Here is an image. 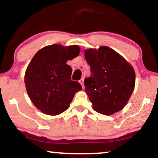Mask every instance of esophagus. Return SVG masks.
Listing matches in <instances>:
<instances>
[{
	"label": "esophagus",
	"mask_w": 158,
	"mask_h": 158,
	"mask_svg": "<svg viewBox=\"0 0 158 158\" xmlns=\"http://www.w3.org/2000/svg\"><path fill=\"white\" fill-rule=\"evenodd\" d=\"M79 83H80L81 85V88H84V79H81L80 80H79Z\"/></svg>",
	"instance_id": "34e87169"
}]
</instances>
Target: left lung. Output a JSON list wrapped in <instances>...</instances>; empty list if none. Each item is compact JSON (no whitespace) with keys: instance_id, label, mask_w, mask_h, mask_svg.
Wrapping results in <instances>:
<instances>
[{"instance_id":"obj_1","label":"left lung","mask_w":158,"mask_h":158,"mask_svg":"<svg viewBox=\"0 0 158 158\" xmlns=\"http://www.w3.org/2000/svg\"><path fill=\"white\" fill-rule=\"evenodd\" d=\"M91 76L85 91L96 111L112 115L123 109L135 87V71L120 54L107 46L85 50Z\"/></svg>"}]
</instances>
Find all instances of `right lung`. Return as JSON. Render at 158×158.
<instances>
[{
	"mask_svg": "<svg viewBox=\"0 0 158 158\" xmlns=\"http://www.w3.org/2000/svg\"><path fill=\"white\" fill-rule=\"evenodd\" d=\"M78 45L55 44L39 50L27 66L24 75L26 90L31 102L47 115H59L66 110L77 92L78 81L71 80L72 69L67 61L77 57Z\"/></svg>",
	"mask_w": 158,
	"mask_h": 158,
	"instance_id": "add662e5",
	"label": "right lung"
}]
</instances>
